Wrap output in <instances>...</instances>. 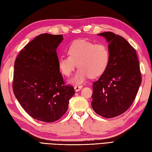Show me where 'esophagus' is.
<instances>
[{"instance_id": "1", "label": "esophagus", "mask_w": 152, "mask_h": 152, "mask_svg": "<svg viewBox=\"0 0 152 152\" xmlns=\"http://www.w3.org/2000/svg\"><path fill=\"white\" fill-rule=\"evenodd\" d=\"M82 89V86H76L74 87V90H75L76 92H78L80 91Z\"/></svg>"}]
</instances>
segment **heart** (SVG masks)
I'll list each match as a JSON object with an SVG mask.
<instances>
[{
  "instance_id": "heart-1",
  "label": "heart",
  "mask_w": 152,
  "mask_h": 152,
  "mask_svg": "<svg viewBox=\"0 0 152 152\" xmlns=\"http://www.w3.org/2000/svg\"><path fill=\"white\" fill-rule=\"evenodd\" d=\"M69 56H62L58 64L61 72L69 76L77 67L80 68L70 82L80 84L89 77L101 76L109 64L110 51L104 44H95L86 40H77L68 49Z\"/></svg>"
}]
</instances>
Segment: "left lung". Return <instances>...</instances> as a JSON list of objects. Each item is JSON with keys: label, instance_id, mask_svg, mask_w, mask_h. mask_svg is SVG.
<instances>
[{"label": "left lung", "instance_id": "obj_1", "mask_svg": "<svg viewBox=\"0 0 152 152\" xmlns=\"http://www.w3.org/2000/svg\"><path fill=\"white\" fill-rule=\"evenodd\" d=\"M109 44L110 62L105 72L93 83L91 106L106 118L116 117L129 108L142 82L136 51L124 38L112 32L98 34Z\"/></svg>", "mask_w": 152, "mask_h": 152}]
</instances>
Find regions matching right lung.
<instances>
[{
  "label": "right lung",
  "instance_id": "right-lung-1",
  "mask_svg": "<svg viewBox=\"0 0 152 152\" xmlns=\"http://www.w3.org/2000/svg\"><path fill=\"white\" fill-rule=\"evenodd\" d=\"M62 34H42L27 44L14 63L13 91L26 112L38 121L51 123L69 108L75 91L64 86L56 50Z\"/></svg>",
  "mask_w": 152,
  "mask_h": 152
}]
</instances>
